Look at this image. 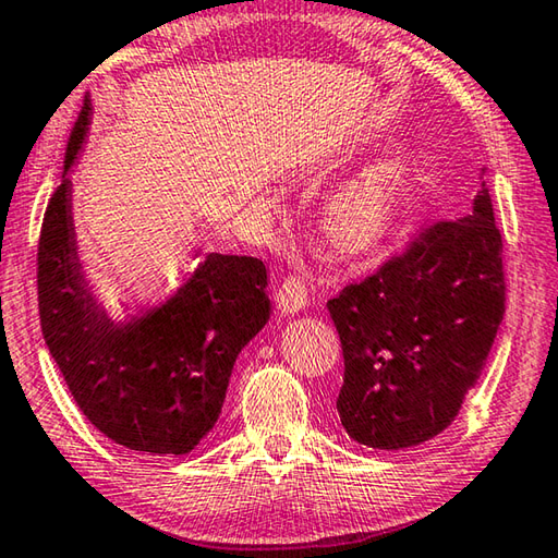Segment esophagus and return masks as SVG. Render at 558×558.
Masks as SVG:
<instances>
[{
	"label": "esophagus",
	"mask_w": 558,
	"mask_h": 558,
	"mask_svg": "<svg viewBox=\"0 0 558 558\" xmlns=\"http://www.w3.org/2000/svg\"><path fill=\"white\" fill-rule=\"evenodd\" d=\"M311 299V289H308V281L304 277H299V274H291L284 281H281L279 289H277V304L281 314H299L301 308H306Z\"/></svg>",
	"instance_id": "obj_1"
}]
</instances>
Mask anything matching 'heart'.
Masks as SVG:
<instances>
[{"mask_svg": "<svg viewBox=\"0 0 558 558\" xmlns=\"http://www.w3.org/2000/svg\"><path fill=\"white\" fill-rule=\"evenodd\" d=\"M412 179L404 154L383 156L357 171L330 195L324 208V232L340 252H365L392 230Z\"/></svg>", "mask_w": 558, "mask_h": 558, "instance_id": "heart-1", "label": "heart"}]
</instances>
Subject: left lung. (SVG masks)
Segmentation results:
<instances>
[{
  "mask_svg": "<svg viewBox=\"0 0 558 558\" xmlns=\"http://www.w3.org/2000/svg\"><path fill=\"white\" fill-rule=\"evenodd\" d=\"M328 311L345 357L338 414L350 438L397 451L451 426L505 316L502 238L485 181L471 215L428 225Z\"/></svg>",
  "mask_w": 558,
  "mask_h": 558,
  "instance_id": "obj_1",
  "label": "left lung"
}]
</instances>
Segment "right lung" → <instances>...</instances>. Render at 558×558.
I'll list each match as a JSON object with an SVG mask.
<instances>
[{
    "label": "right lung",
    "mask_w": 558,
    "mask_h": 558,
    "mask_svg": "<svg viewBox=\"0 0 558 558\" xmlns=\"http://www.w3.org/2000/svg\"><path fill=\"white\" fill-rule=\"evenodd\" d=\"M90 112L85 100L38 238L44 340L95 428L132 451L183 456L218 422L234 360L269 320L267 267L213 252L161 306L126 324L112 320L77 257L71 213L68 171Z\"/></svg>",
    "instance_id": "1"
}]
</instances>
